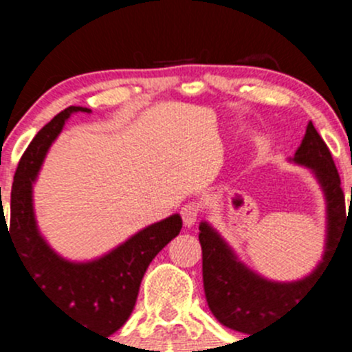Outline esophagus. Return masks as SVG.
<instances>
[{"instance_id":"obj_1","label":"esophagus","mask_w":352,"mask_h":352,"mask_svg":"<svg viewBox=\"0 0 352 352\" xmlns=\"http://www.w3.org/2000/svg\"><path fill=\"white\" fill-rule=\"evenodd\" d=\"M199 206L196 202H189V204H186L182 208V211H180V214H182V221L186 226H194L196 225V221L199 219Z\"/></svg>"}]
</instances>
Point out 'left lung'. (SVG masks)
Wrapping results in <instances>:
<instances>
[{
    "label": "left lung",
    "mask_w": 352,
    "mask_h": 352,
    "mask_svg": "<svg viewBox=\"0 0 352 352\" xmlns=\"http://www.w3.org/2000/svg\"><path fill=\"white\" fill-rule=\"evenodd\" d=\"M293 160L314 170L327 197V247L320 265L308 278L296 283H271L262 279L236 261L228 245L208 223H201L199 226L202 281L209 310L225 327L248 333V337L255 330L272 325L289 314L291 308L300 303L308 291L314 289L317 279H320L324 269H327L337 243H340L339 239L344 236V228H347L349 223L352 226V214L346 212V199L336 163L329 146L311 122H308L307 133Z\"/></svg>",
    "instance_id": "obj_1"
}]
</instances>
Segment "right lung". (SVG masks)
Listing matches in <instances>:
<instances>
[{"instance_id": "add662e5", "label": "right lung", "mask_w": 352, "mask_h": 352, "mask_svg": "<svg viewBox=\"0 0 352 352\" xmlns=\"http://www.w3.org/2000/svg\"><path fill=\"white\" fill-rule=\"evenodd\" d=\"M73 112L90 110L73 105L65 109L35 134L25 150L13 177L10 230L1 208L0 233L3 228L13 240L41 293L83 327L87 325L104 336H112L129 318L148 265L170 240L179 235L182 219L179 214H173L155 223L105 257L88 264H73L58 257L42 240L35 226L32 182L37 177L45 151Z\"/></svg>"}]
</instances>
